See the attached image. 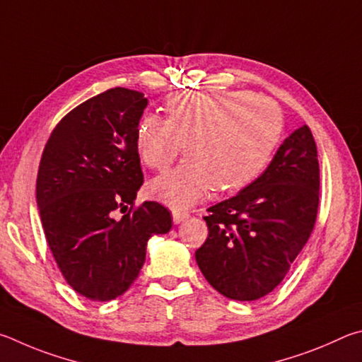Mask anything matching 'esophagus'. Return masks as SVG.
<instances>
[{"instance_id": "34e87169", "label": "esophagus", "mask_w": 362, "mask_h": 362, "mask_svg": "<svg viewBox=\"0 0 362 362\" xmlns=\"http://www.w3.org/2000/svg\"><path fill=\"white\" fill-rule=\"evenodd\" d=\"M189 216H191V214H189L187 211L175 210V211H173V223H175V224H180V223H182V221H185V219H187Z\"/></svg>"}]
</instances>
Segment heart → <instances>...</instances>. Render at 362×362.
Segmentation results:
<instances>
[{
  "instance_id": "b5f03b06",
  "label": "heart",
  "mask_w": 362,
  "mask_h": 362,
  "mask_svg": "<svg viewBox=\"0 0 362 362\" xmlns=\"http://www.w3.org/2000/svg\"><path fill=\"white\" fill-rule=\"evenodd\" d=\"M167 119L144 116L135 146L141 162L165 171L185 144L187 157L149 186L151 194L185 208L218 192H235L267 168L281 139L283 112L274 100L246 90H176L165 100Z\"/></svg>"
}]
</instances>
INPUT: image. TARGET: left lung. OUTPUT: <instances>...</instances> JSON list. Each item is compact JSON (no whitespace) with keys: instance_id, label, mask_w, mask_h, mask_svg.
I'll list each match as a JSON object with an SVG mask.
<instances>
[{"instance_id":"1","label":"left lung","mask_w":362,"mask_h":362,"mask_svg":"<svg viewBox=\"0 0 362 362\" xmlns=\"http://www.w3.org/2000/svg\"><path fill=\"white\" fill-rule=\"evenodd\" d=\"M318 205V151L312 130L302 125L256 181L208 208V238L195 251L199 269L229 299H261L307 245Z\"/></svg>"}]
</instances>
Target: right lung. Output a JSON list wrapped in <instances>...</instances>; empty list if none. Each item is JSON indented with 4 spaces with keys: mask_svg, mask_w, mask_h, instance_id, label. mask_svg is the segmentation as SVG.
I'll return each mask as SVG.
<instances>
[{
    "mask_svg": "<svg viewBox=\"0 0 362 362\" xmlns=\"http://www.w3.org/2000/svg\"><path fill=\"white\" fill-rule=\"evenodd\" d=\"M146 105L125 87L95 95L55 125L41 156L36 202L49 248L69 286L95 302L122 296L148 240L173 224L158 202L135 205L143 186L135 136Z\"/></svg>",
    "mask_w": 362,
    "mask_h": 362,
    "instance_id": "add662e5",
    "label": "right lung"
}]
</instances>
